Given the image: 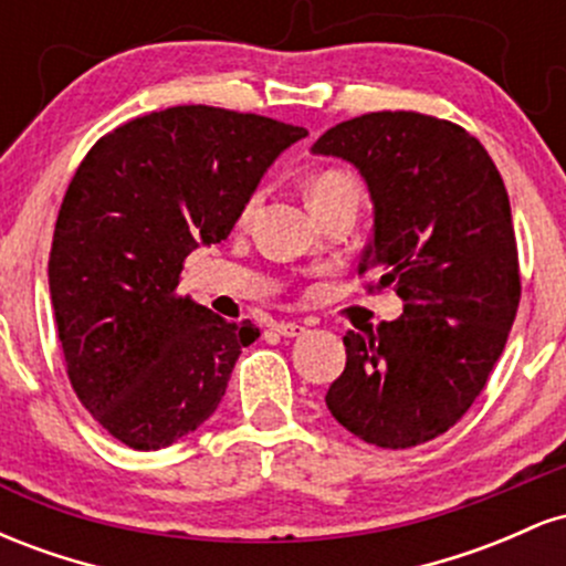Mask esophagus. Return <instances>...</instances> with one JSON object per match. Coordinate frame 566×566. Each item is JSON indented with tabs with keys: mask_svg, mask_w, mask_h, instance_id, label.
Returning a JSON list of instances; mask_svg holds the SVG:
<instances>
[{
	"mask_svg": "<svg viewBox=\"0 0 566 566\" xmlns=\"http://www.w3.org/2000/svg\"><path fill=\"white\" fill-rule=\"evenodd\" d=\"M274 329L282 337H301L305 333V327L301 322H276Z\"/></svg>",
	"mask_w": 566,
	"mask_h": 566,
	"instance_id": "34e87169",
	"label": "esophagus"
}]
</instances>
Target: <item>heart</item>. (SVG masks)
<instances>
[{
	"instance_id": "obj_1",
	"label": "heart",
	"mask_w": 566,
	"mask_h": 566,
	"mask_svg": "<svg viewBox=\"0 0 566 566\" xmlns=\"http://www.w3.org/2000/svg\"><path fill=\"white\" fill-rule=\"evenodd\" d=\"M343 199H354V201L361 199V184L350 170H343V167H327V170H319L308 180V201L311 207H314V212H319L327 205H335V201H343ZM258 201H261V191H255L244 201L242 216H239L242 218V223L252 218Z\"/></svg>"
}]
</instances>
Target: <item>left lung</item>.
<instances>
[{"instance_id":"left-lung-1","label":"left lung","mask_w":566,"mask_h":566,"mask_svg":"<svg viewBox=\"0 0 566 566\" xmlns=\"http://www.w3.org/2000/svg\"><path fill=\"white\" fill-rule=\"evenodd\" d=\"M314 154L367 180L375 237L367 292L394 287L405 314L348 329L329 412L382 450L437 439L484 391L516 319L522 276L509 191L486 148L454 122L373 112L329 127Z\"/></svg>"}]
</instances>
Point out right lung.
Segmentation results:
<instances>
[{
  "label": "right lung",
  "mask_w": 566,
  "mask_h": 566,
  "mask_svg": "<svg viewBox=\"0 0 566 566\" xmlns=\"http://www.w3.org/2000/svg\"><path fill=\"white\" fill-rule=\"evenodd\" d=\"M305 127L172 106L103 135L76 167L50 250L71 388L133 450H161L216 412L255 324L178 295L184 261L226 239L263 172Z\"/></svg>",
  "instance_id": "add662e5"
}]
</instances>
